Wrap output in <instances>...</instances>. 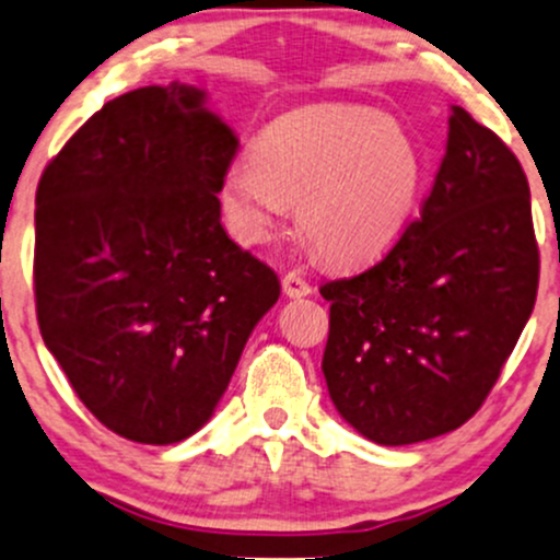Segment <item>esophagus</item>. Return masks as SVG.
<instances>
[{"label":"esophagus","instance_id":"esophagus-1","mask_svg":"<svg viewBox=\"0 0 560 560\" xmlns=\"http://www.w3.org/2000/svg\"><path fill=\"white\" fill-rule=\"evenodd\" d=\"M281 287H284L287 298H305V294L313 292L308 279H305L303 273H298V270H290V273L281 279Z\"/></svg>","mask_w":560,"mask_h":560}]
</instances>
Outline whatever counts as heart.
<instances>
[{
    "label": "heart",
    "mask_w": 560,
    "mask_h": 560,
    "mask_svg": "<svg viewBox=\"0 0 560 560\" xmlns=\"http://www.w3.org/2000/svg\"><path fill=\"white\" fill-rule=\"evenodd\" d=\"M420 149L388 114L305 108L260 132L255 159H233L220 183L231 231L266 244L298 201L300 231L335 266H364L401 238L422 194Z\"/></svg>",
    "instance_id": "1"
}]
</instances>
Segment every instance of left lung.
Masks as SVG:
<instances>
[{
  "label": "left lung",
  "mask_w": 560,
  "mask_h": 560,
  "mask_svg": "<svg viewBox=\"0 0 560 560\" xmlns=\"http://www.w3.org/2000/svg\"><path fill=\"white\" fill-rule=\"evenodd\" d=\"M539 284L529 180L515 153L454 106L420 218L364 273L322 287V370L337 411L383 446L470 420L529 322Z\"/></svg>",
  "instance_id": "1"
}]
</instances>
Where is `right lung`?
Wrapping results in <instances>:
<instances>
[{
	"label": "right lung",
	"instance_id": "add662e5",
	"mask_svg": "<svg viewBox=\"0 0 560 560\" xmlns=\"http://www.w3.org/2000/svg\"><path fill=\"white\" fill-rule=\"evenodd\" d=\"M238 140L188 84L108 101L36 186L34 298L79 401L138 444H177L212 417L273 268L220 225Z\"/></svg>",
	"mask_w": 560,
	"mask_h": 560
}]
</instances>
